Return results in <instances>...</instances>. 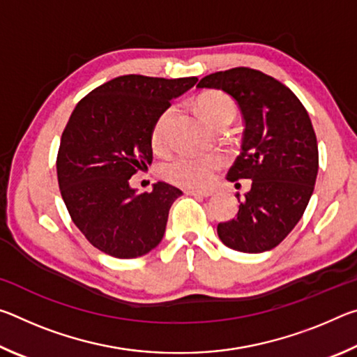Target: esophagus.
Here are the masks:
<instances>
[{
  "label": "esophagus",
  "mask_w": 357,
  "mask_h": 357,
  "mask_svg": "<svg viewBox=\"0 0 357 357\" xmlns=\"http://www.w3.org/2000/svg\"><path fill=\"white\" fill-rule=\"evenodd\" d=\"M187 195H192V197H200V198H208V197H211L213 195V192L211 190H187L185 192Z\"/></svg>",
  "instance_id": "obj_1"
}]
</instances>
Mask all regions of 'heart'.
<instances>
[{
  "label": "heart",
  "mask_w": 357,
  "mask_h": 357,
  "mask_svg": "<svg viewBox=\"0 0 357 357\" xmlns=\"http://www.w3.org/2000/svg\"><path fill=\"white\" fill-rule=\"evenodd\" d=\"M197 108L208 124L217 128L223 123H231L236 114V105L229 96L220 91L203 93L197 100ZM173 114V107L165 108L153 126V144L162 146L167 137L168 121ZM222 167V157L217 154H178L162 165V176L168 183L189 189L208 187Z\"/></svg>",
  "instance_id": "obj_1"
}]
</instances>
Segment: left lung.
I'll use <instances>...</instances> for the list:
<instances>
[{
  "label": "left lung",
  "mask_w": 357,
  "mask_h": 357,
  "mask_svg": "<svg viewBox=\"0 0 357 357\" xmlns=\"http://www.w3.org/2000/svg\"><path fill=\"white\" fill-rule=\"evenodd\" d=\"M197 88L231 96L245 126L227 179H250L252 187L236 219L219 223L217 234L238 252L274 249L301 220L315 187L318 144L309 113L291 89L255 69L215 72Z\"/></svg>",
  "instance_id": "8db88e82"
}]
</instances>
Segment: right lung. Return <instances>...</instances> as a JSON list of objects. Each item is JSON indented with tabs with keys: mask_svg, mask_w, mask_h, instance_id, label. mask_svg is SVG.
<instances>
[{
	"mask_svg": "<svg viewBox=\"0 0 357 357\" xmlns=\"http://www.w3.org/2000/svg\"><path fill=\"white\" fill-rule=\"evenodd\" d=\"M197 77L121 75L78 102L61 135L56 173L72 220L89 243L114 258H137L159 245L178 187L157 183L138 193L129 179L153 162L159 114Z\"/></svg>",
	"mask_w": 357,
	"mask_h": 357,
	"instance_id": "right-lung-1",
	"label": "right lung"
}]
</instances>
